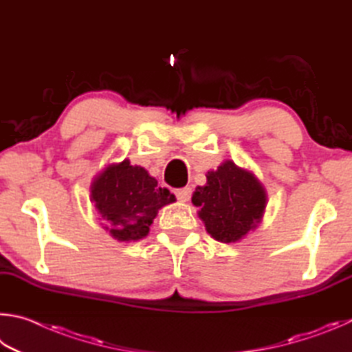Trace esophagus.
<instances>
[{"label":"esophagus","mask_w":352,"mask_h":352,"mask_svg":"<svg viewBox=\"0 0 352 352\" xmlns=\"http://www.w3.org/2000/svg\"><path fill=\"white\" fill-rule=\"evenodd\" d=\"M175 195L181 202H187V201H190V198H192V188L190 187L177 188V190H175Z\"/></svg>","instance_id":"obj_1"}]
</instances>
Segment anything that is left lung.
I'll return each instance as SVG.
<instances>
[{
	"label": "left lung",
	"instance_id": "left-lung-1",
	"mask_svg": "<svg viewBox=\"0 0 352 352\" xmlns=\"http://www.w3.org/2000/svg\"><path fill=\"white\" fill-rule=\"evenodd\" d=\"M266 199V190L255 175L226 160L217 171H208L207 184L195 190L192 202L217 241L235 243L260 223Z\"/></svg>",
	"mask_w": 352,
	"mask_h": 352
}]
</instances>
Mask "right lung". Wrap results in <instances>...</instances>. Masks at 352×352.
Masks as SVG:
<instances>
[{
  "label": "right lung",
  "mask_w": 352,
  "mask_h": 352,
  "mask_svg": "<svg viewBox=\"0 0 352 352\" xmlns=\"http://www.w3.org/2000/svg\"><path fill=\"white\" fill-rule=\"evenodd\" d=\"M91 201L103 219V229L117 241L129 243L145 238L159 208L176 198L168 188L159 187L145 168L125 159L108 165L96 177Z\"/></svg>",
  "instance_id": "obj_1"
}]
</instances>
